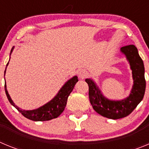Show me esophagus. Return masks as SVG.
Masks as SVG:
<instances>
[{"label": "esophagus", "instance_id": "34e87169", "mask_svg": "<svg viewBox=\"0 0 149 149\" xmlns=\"http://www.w3.org/2000/svg\"><path fill=\"white\" fill-rule=\"evenodd\" d=\"M88 75V73L86 71L84 70V69H81L78 72V77L81 79H84L85 77H86V76Z\"/></svg>", "mask_w": 149, "mask_h": 149}]
</instances>
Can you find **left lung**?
I'll list each match as a JSON object with an SVG mask.
<instances>
[{
    "instance_id": "left-lung-1",
    "label": "left lung",
    "mask_w": 149,
    "mask_h": 149,
    "mask_svg": "<svg viewBox=\"0 0 149 149\" xmlns=\"http://www.w3.org/2000/svg\"><path fill=\"white\" fill-rule=\"evenodd\" d=\"M120 51L125 55L132 70L134 85L128 97L120 101L110 100L103 95L93 80H85L89 86V98L93 109L102 116L111 119H122L131 114L143 100L146 91L144 64L137 48L130 45L121 48Z\"/></svg>"
}]
</instances>
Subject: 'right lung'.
<instances>
[{
    "label": "right lung",
    "instance_id": "add662e5",
    "mask_svg": "<svg viewBox=\"0 0 149 149\" xmlns=\"http://www.w3.org/2000/svg\"><path fill=\"white\" fill-rule=\"evenodd\" d=\"M13 48H14V47L12 48L10 54L13 52ZM8 64H9V62L6 64V69ZM6 69L4 71V76L5 73H6ZM77 81H78V79H77V76H74L73 77L69 79L63 85V87L60 89L58 93L56 94V95L55 96L53 99L51 100L49 102L44 104L43 106L40 107L39 108L32 110H22L18 106H16L13 101V100L11 99V98H10L9 93H8V91L6 89V82H5L4 88L6 95L7 96V98L10 102V104L13 106L15 107V108L20 112L24 116L26 117L27 119L33 121H36V122H43V121H48L51 120V119H55V118H57L63 113L65 106H66L67 99H68V95L72 92Z\"/></svg>",
    "mask_w": 149,
    "mask_h": 149
}]
</instances>
